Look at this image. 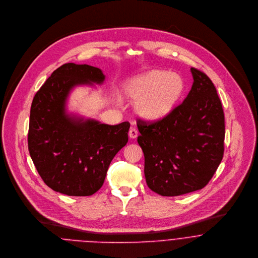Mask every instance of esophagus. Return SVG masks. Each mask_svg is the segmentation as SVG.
Here are the masks:
<instances>
[{
  "label": "esophagus",
  "mask_w": 258,
  "mask_h": 258,
  "mask_svg": "<svg viewBox=\"0 0 258 258\" xmlns=\"http://www.w3.org/2000/svg\"><path fill=\"white\" fill-rule=\"evenodd\" d=\"M137 136H138V131L135 128H131L129 131V137L131 139H135L137 138Z\"/></svg>",
  "instance_id": "esophagus-1"
}]
</instances>
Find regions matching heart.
<instances>
[{
	"label": "heart",
	"instance_id": "b5f03b06",
	"mask_svg": "<svg viewBox=\"0 0 258 258\" xmlns=\"http://www.w3.org/2000/svg\"><path fill=\"white\" fill-rule=\"evenodd\" d=\"M186 84L183 77L165 70H151L135 76L124 86V95L136 103V113L146 121L167 118L181 101Z\"/></svg>",
	"mask_w": 258,
	"mask_h": 258
}]
</instances>
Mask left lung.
<instances>
[{
    "label": "left lung",
    "instance_id": "left-lung-1",
    "mask_svg": "<svg viewBox=\"0 0 258 258\" xmlns=\"http://www.w3.org/2000/svg\"><path fill=\"white\" fill-rule=\"evenodd\" d=\"M190 71L191 90L167 118L137 122L146 183L162 196L202 189L223 158L225 126L220 99L207 75L195 68Z\"/></svg>",
    "mask_w": 258,
    "mask_h": 258
}]
</instances>
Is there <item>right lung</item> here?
<instances>
[{
  "label": "right lung",
  "instance_id": "obj_1",
  "mask_svg": "<svg viewBox=\"0 0 258 258\" xmlns=\"http://www.w3.org/2000/svg\"><path fill=\"white\" fill-rule=\"evenodd\" d=\"M102 70L67 63L36 93L30 112L28 147L43 181L69 196H90L103 185L114 156L128 142L130 124H103L67 109L78 86L102 85Z\"/></svg>",
  "mask_w": 258,
  "mask_h": 258
}]
</instances>
